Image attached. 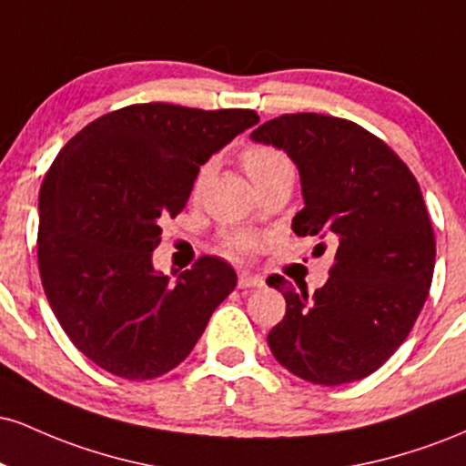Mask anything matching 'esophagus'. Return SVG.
Returning a JSON list of instances; mask_svg holds the SVG:
<instances>
[{
    "instance_id": "esophagus-1",
    "label": "esophagus",
    "mask_w": 466,
    "mask_h": 466,
    "mask_svg": "<svg viewBox=\"0 0 466 466\" xmlns=\"http://www.w3.org/2000/svg\"><path fill=\"white\" fill-rule=\"evenodd\" d=\"M263 285H265L263 278L256 276V274H249V271H243V274L238 276V287L240 289H258Z\"/></svg>"
}]
</instances>
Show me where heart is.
Wrapping results in <instances>:
<instances>
[{
  "mask_svg": "<svg viewBox=\"0 0 466 466\" xmlns=\"http://www.w3.org/2000/svg\"><path fill=\"white\" fill-rule=\"evenodd\" d=\"M240 164H243L245 173L249 175L254 184H260L265 177L278 173V170L291 168L287 153L265 142L248 144V147L240 151ZM208 175H210V164L201 166V168L197 170L195 181H192V192H199L203 188ZM221 245L228 256H249L258 249V238L248 232H229L221 238Z\"/></svg>",
  "mask_w": 466,
  "mask_h": 466,
  "instance_id": "obj_1",
  "label": "heart"
}]
</instances>
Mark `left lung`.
I'll list each match as a JSON object with an SVG mask.
<instances>
[{
	"label": "left lung",
	"mask_w": 466,
	"mask_h": 466,
	"mask_svg": "<svg viewBox=\"0 0 466 466\" xmlns=\"http://www.w3.org/2000/svg\"><path fill=\"white\" fill-rule=\"evenodd\" d=\"M298 164V237L335 245L329 280L309 296L285 276L267 285L287 313L267 335L289 372L319 386L360 381L410 335L431 287L436 238L419 181L381 137L344 117L285 114L251 131Z\"/></svg>",
	"instance_id": "8db88e82"
}]
</instances>
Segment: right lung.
<instances>
[{
    "label": "right lung",
    "instance_id": "obj_1",
    "mask_svg": "<svg viewBox=\"0 0 466 466\" xmlns=\"http://www.w3.org/2000/svg\"><path fill=\"white\" fill-rule=\"evenodd\" d=\"M256 122L254 109L129 105L56 155L39 192V274L58 324L96 366L129 381L162 377L234 291L237 274L217 256L170 282L151 254L199 166Z\"/></svg>",
    "mask_w": 466,
    "mask_h": 466
}]
</instances>
